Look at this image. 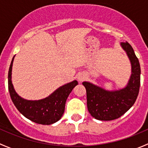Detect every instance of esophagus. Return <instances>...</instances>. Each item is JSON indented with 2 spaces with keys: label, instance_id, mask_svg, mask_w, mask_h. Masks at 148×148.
<instances>
[{
  "label": "esophagus",
  "instance_id": "esophagus-1",
  "mask_svg": "<svg viewBox=\"0 0 148 148\" xmlns=\"http://www.w3.org/2000/svg\"><path fill=\"white\" fill-rule=\"evenodd\" d=\"M84 79V76L82 75V74H80V75L78 76V80L79 82L83 81Z\"/></svg>",
  "mask_w": 148,
  "mask_h": 148
}]
</instances>
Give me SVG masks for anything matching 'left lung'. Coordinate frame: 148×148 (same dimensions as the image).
I'll list each match as a JSON object with an SVG mask.
<instances>
[{
  "mask_svg": "<svg viewBox=\"0 0 148 148\" xmlns=\"http://www.w3.org/2000/svg\"><path fill=\"white\" fill-rule=\"evenodd\" d=\"M131 64V75L126 86L118 90H107L96 84L84 82L86 91L88 111L99 120H115L123 115L136 101L140 85V66L129 43L120 44Z\"/></svg>",
  "mask_w": 148,
  "mask_h": 148,
  "instance_id": "8db88e82",
  "label": "left lung"
}]
</instances>
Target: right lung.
Listing matches in <instances>:
<instances>
[{"label": "right lung", "instance_id": "1", "mask_svg": "<svg viewBox=\"0 0 148 148\" xmlns=\"http://www.w3.org/2000/svg\"><path fill=\"white\" fill-rule=\"evenodd\" d=\"M15 56L8 71V90L12 101L17 110L25 117L41 125H51L62 118L65 110L67 97L78 84L77 80L61 86L49 96L39 100H28L19 96L13 87L11 80L12 66Z\"/></svg>", "mask_w": 148, "mask_h": 148}]
</instances>
